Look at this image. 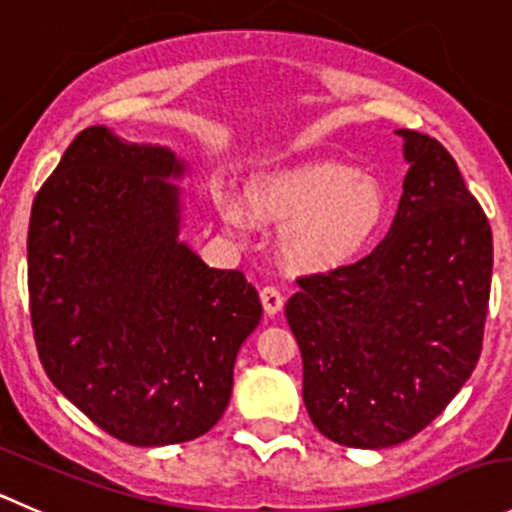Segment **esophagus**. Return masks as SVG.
<instances>
[{"label": "esophagus", "mask_w": 512, "mask_h": 512, "mask_svg": "<svg viewBox=\"0 0 512 512\" xmlns=\"http://www.w3.org/2000/svg\"><path fill=\"white\" fill-rule=\"evenodd\" d=\"M261 303H263V311H266L268 316H276V313H281V308H283L281 291H278L276 286H263L261 288Z\"/></svg>", "instance_id": "1"}]
</instances>
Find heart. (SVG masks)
I'll use <instances>...</instances> for the list:
<instances>
[{"label": "heart", "instance_id": "1", "mask_svg": "<svg viewBox=\"0 0 512 512\" xmlns=\"http://www.w3.org/2000/svg\"><path fill=\"white\" fill-rule=\"evenodd\" d=\"M251 211L239 199H219V211L236 231L258 221L288 226L283 251L306 268H331L353 258L386 219V191L371 176L341 164H301L261 176L249 189Z\"/></svg>", "mask_w": 512, "mask_h": 512}]
</instances>
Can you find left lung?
<instances>
[{
    "label": "left lung",
    "instance_id": "left-lung-1",
    "mask_svg": "<svg viewBox=\"0 0 512 512\" xmlns=\"http://www.w3.org/2000/svg\"><path fill=\"white\" fill-rule=\"evenodd\" d=\"M408 174L386 239L361 261L298 278L286 321L313 426L391 448L443 413L483 348L493 234L440 141L398 129Z\"/></svg>",
    "mask_w": 512,
    "mask_h": 512
}]
</instances>
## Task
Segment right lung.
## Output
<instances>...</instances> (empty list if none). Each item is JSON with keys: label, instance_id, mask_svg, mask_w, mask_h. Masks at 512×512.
I'll list each match as a JSON object with an SVG mask.
<instances>
[{"label": "right lung", "instance_id": "1", "mask_svg": "<svg viewBox=\"0 0 512 512\" xmlns=\"http://www.w3.org/2000/svg\"><path fill=\"white\" fill-rule=\"evenodd\" d=\"M184 161L89 126L32 206L29 308L49 381L129 445L186 443L229 406L261 321L241 271L209 268L181 234Z\"/></svg>", "mask_w": 512, "mask_h": 512}]
</instances>
